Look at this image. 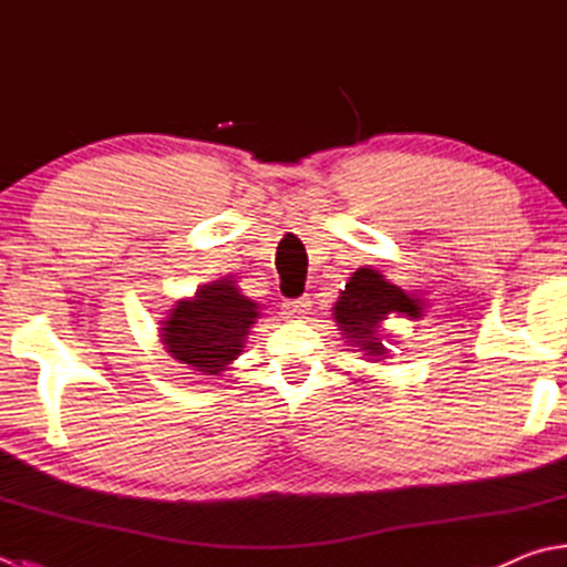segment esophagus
I'll list each match as a JSON object with an SVG mask.
<instances>
[{"instance_id": "obj_1", "label": "esophagus", "mask_w": 567, "mask_h": 567, "mask_svg": "<svg viewBox=\"0 0 567 567\" xmlns=\"http://www.w3.org/2000/svg\"><path fill=\"white\" fill-rule=\"evenodd\" d=\"M311 306H313V301H311V298H308V296H303V298H291V301L284 303L286 316H288V318H296V320H301V318H306L308 313H311Z\"/></svg>"}]
</instances>
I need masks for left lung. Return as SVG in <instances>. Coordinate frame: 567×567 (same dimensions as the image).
Segmentation results:
<instances>
[{
    "label": "left lung",
    "mask_w": 567,
    "mask_h": 567,
    "mask_svg": "<svg viewBox=\"0 0 567 567\" xmlns=\"http://www.w3.org/2000/svg\"><path fill=\"white\" fill-rule=\"evenodd\" d=\"M390 313L420 318L422 298L390 284L380 271L368 266L350 276L346 291H340L338 303L333 306V318L348 343L360 348L372 362L388 358L390 352L380 338L382 320H388Z\"/></svg>",
    "instance_id": "obj_1"
}]
</instances>
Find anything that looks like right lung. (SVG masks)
<instances>
[{
    "label": "right lung",
    "instance_id": "obj_1",
    "mask_svg": "<svg viewBox=\"0 0 567 567\" xmlns=\"http://www.w3.org/2000/svg\"><path fill=\"white\" fill-rule=\"evenodd\" d=\"M259 316V303L244 296L227 276L199 286L195 296L169 308L167 320H159V340L187 370L219 375L241 355L244 338Z\"/></svg>",
    "mask_w": 567,
    "mask_h": 567
}]
</instances>
